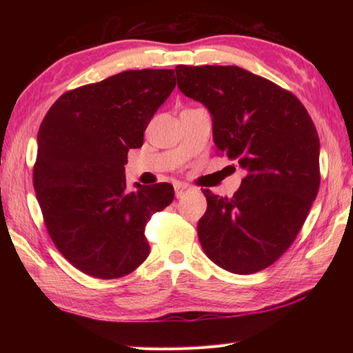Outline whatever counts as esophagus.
Instances as JSON below:
<instances>
[{
	"label": "esophagus",
	"mask_w": 353,
	"mask_h": 353,
	"mask_svg": "<svg viewBox=\"0 0 353 353\" xmlns=\"http://www.w3.org/2000/svg\"><path fill=\"white\" fill-rule=\"evenodd\" d=\"M191 191V188L188 185H182V183H177L174 185V192H176V197L177 199H182L185 194H188Z\"/></svg>",
	"instance_id": "esophagus-1"
}]
</instances>
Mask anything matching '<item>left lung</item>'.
I'll return each mask as SVG.
<instances>
[{
    "label": "left lung",
    "instance_id": "left-lung-1",
    "mask_svg": "<svg viewBox=\"0 0 353 353\" xmlns=\"http://www.w3.org/2000/svg\"><path fill=\"white\" fill-rule=\"evenodd\" d=\"M177 86L212 118L214 144L245 171L239 190L208 200L201 249L214 264L252 274L282 256L308 216L320 186V141L291 92L239 66L177 65Z\"/></svg>",
    "mask_w": 353,
    "mask_h": 353
}]
</instances>
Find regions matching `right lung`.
Instances as JSON below:
<instances>
[{"label": "right lung", "mask_w": 353, "mask_h": 353, "mask_svg": "<svg viewBox=\"0 0 353 353\" xmlns=\"http://www.w3.org/2000/svg\"><path fill=\"white\" fill-rule=\"evenodd\" d=\"M174 86V70L124 71L65 92L43 118L36 199L52 243L85 274L123 277L148 256L145 224L174 188L134 183L129 191L124 165Z\"/></svg>", "instance_id": "obj_1"}]
</instances>
